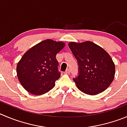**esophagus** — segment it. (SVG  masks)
<instances>
[{
  "instance_id": "obj_1",
  "label": "esophagus",
  "mask_w": 127,
  "mask_h": 127,
  "mask_svg": "<svg viewBox=\"0 0 127 127\" xmlns=\"http://www.w3.org/2000/svg\"><path fill=\"white\" fill-rule=\"evenodd\" d=\"M69 73H70V69H66V71L64 72V73H65V74H69Z\"/></svg>"
}]
</instances>
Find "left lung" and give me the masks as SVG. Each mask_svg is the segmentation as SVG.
<instances>
[{
  "label": "left lung",
  "mask_w": 127,
  "mask_h": 127,
  "mask_svg": "<svg viewBox=\"0 0 127 127\" xmlns=\"http://www.w3.org/2000/svg\"><path fill=\"white\" fill-rule=\"evenodd\" d=\"M78 61L79 73L73 79L81 92L95 95L105 91L114 79L115 66L108 53L91 41L68 44Z\"/></svg>",
  "instance_id": "8db88e82"
}]
</instances>
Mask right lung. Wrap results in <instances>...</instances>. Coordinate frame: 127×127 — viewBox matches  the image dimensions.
I'll return each instance as SVG.
<instances>
[{
	"label": "right lung",
	"instance_id": "obj_1",
	"mask_svg": "<svg viewBox=\"0 0 127 127\" xmlns=\"http://www.w3.org/2000/svg\"><path fill=\"white\" fill-rule=\"evenodd\" d=\"M65 46L63 42L46 39L26 52L17 65L19 81L26 90L35 95L47 93L61 76L56 54Z\"/></svg>",
	"mask_w": 127,
	"mask_h": 127
}]
</instances>
